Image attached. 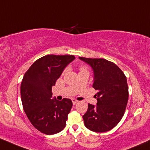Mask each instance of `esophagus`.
<instances>
[{
	"label": "esophagus",
	"instance_id": "1",
	"mask_svg": "<svg viewBox=\"0 0 150 150\" xmlns=\"http://www.w3.org/2000/svg\"><path fill=\"white\" fill-rule=\"evenodd\" d=\"M72 103H73V105H75V104L78 103V100H75V99H72Z\"/></svg>",
	"mask_w": 150,
	"mask_h": 150
}]
</instances>
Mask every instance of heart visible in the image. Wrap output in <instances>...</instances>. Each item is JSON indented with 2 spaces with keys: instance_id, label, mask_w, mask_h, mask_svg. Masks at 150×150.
Masks as SVG:
<instances>
[{
  "instance_id": "heart-1",
  "label": "heart",
  "mask_w": 150,
  "mask_h": 150,
  "mask_svg": "<svg viewBox=\"0 0 150 150\" xmlns=\"http://www.w3.org/2000/svg\"><path fill=\"white\" fill-rule=\"evenodd\" d=\"M82 69H84V68H82Z\"/></svg>"
}]
</instances>
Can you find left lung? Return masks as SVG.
Here are the masks:
<instances>
[{"mask_svg":"<svg viewBox=\"0 0 150 150\" xmlns=\"http://www.w3.org/2000/svg\"><path fill=\"white\" fill-rule=\"evenodd\" d=\"M79 59L92 68L93 88L97 91V104L88 103L83 116L85 126L93 132H108L119 124L125 112L129 98L127 78L116 64L105 59Z\"/></svg>","mask_w":150,"mask_h":150,"instance_id":"left-lung-1","label":"left lung"}]
</instances>
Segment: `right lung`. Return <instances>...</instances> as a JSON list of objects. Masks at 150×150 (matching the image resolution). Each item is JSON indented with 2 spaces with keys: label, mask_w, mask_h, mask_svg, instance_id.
<instances>
[{
  "label": "right lung",
  "mask_w": 150,
  "mask_h": 150,
  "mask_svg": "<svg viewBox=\"0 0 150 150\" xmlns=\"http://www.w3.org/2000/svg\"><path fill=\"white\" fill-rule=\"evenodd\" d=\"M75 59L73 55L42 57L33 63L22 80L23 110L31 124L45 134H54L65 127L72 102L69 98L59 101L52 98V87Z\"/></svg>",
  "instance_id": "add662e5"
}]
</instances>
